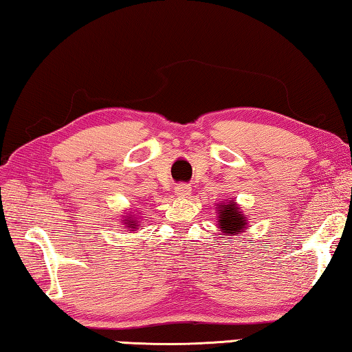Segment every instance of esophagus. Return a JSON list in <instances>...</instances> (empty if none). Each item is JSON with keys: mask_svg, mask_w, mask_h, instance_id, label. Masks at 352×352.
I'll list each match as a JSON object with an SVG mask.
<instances>
[{"mask_svg": "<svg viewBox=\"0 0 352 352\" xmlns=\"http://www.w3.org/2000/svg\"><path fill=\"white\" fill-rule=\"evenodd\" d=\"M175 192H176V195L182 196V198H187V196L192 193V187H190L188 184H177Z\"/></svg>", "mask_w": 352, "mask_h": 352, "instance_id": "esophagus-1", "label": "esophagus"}]
</instances>
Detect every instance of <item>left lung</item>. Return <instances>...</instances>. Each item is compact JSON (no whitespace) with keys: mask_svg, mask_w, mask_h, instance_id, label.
I'll return each instance as SVG.
<instances>
[{"mask_svg":"<svg viewBox=\"0 0 352 352\" xmlns=\"http://www.w3.org/2000/svg\"><path fill=\"white\" fill-rule=\"evenodd\" d=\"M245 224L248 223L235 204L223 206V210H219V227L226 236L238 235V232H241Z\"/></svg>","mask_w":352,"mask_h":352,"instance_id":"8db88e82","label":"left lung"}]
</instances>
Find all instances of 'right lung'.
<instances>
[{
	"label": "right lung",
	"mask_w": 352,
	"mask_h": 352,
	"mask_svg": "<svg viewBox=\"0 0 352 352\" xmlns=\"http://www.w3.org/2000/svg\"><path fill=\"white\" fill-rule=\"evenodd\" d=\"M125 221H126V223H125V224H129V226H128V227H129V229H134V226H135V224H131V219H125Z\"/></svg>",
	"instance_id": "right-lung-1"
}]
</instances>
